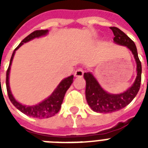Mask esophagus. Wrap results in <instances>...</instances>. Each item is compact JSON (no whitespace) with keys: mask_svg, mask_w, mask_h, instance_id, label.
<instances>
[{"mask_svg":"<svg viewBox=\"0 0 148 148\" xmlns=\"http://www.w3.org/2000/svg\"><path fill=\"white\" fill-rule=\"evenodd\" d=\"M83 74H84L83 69H81V68H78V69L76 71H75V73H74V76L80 77H81L83 76Z\"/></svg>","mask_w":148,"mask_h":148,"instance_id":"1","label":"esophagus"}]
</instances>
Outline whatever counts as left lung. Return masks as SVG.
Instances as JSON below:
<instances>
[{
  "label": "left lung",
  "mask_w": 148,
  "mask_h": 148,
  "mask_svg": "<svg viewBox=\"0 0 148 148\" xmlns=\"http://www.w3.org/2000/svg\"><path fill=\"white\" fill-rule=\"evenodd\" d=\"M114 38V42L118 45L124 46L133 53L137 64V76L134 84L124 92L121 94H110L103 90L97 79L91 72L84 74L86 81L85 95L88 105L97 113H112L119 110L128 105L139 91L141 82V63L138 58L135 44L119 28L110 27Z\"/></svg>",
  "instance_id": "1"
}]
</instances>
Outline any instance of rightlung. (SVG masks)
Listing matches in <instances>:
<instances>
[{
	"instance_id": "1",
	"label": "right lung",
	"mask_w": 148,
	"mask_h": 148,
	"mask_svg": "<svg viewBox=\"0 0 148 148\" xmlns=\"http://www.w3.org/2000/svg\"><path fill=\"white\" fill-rule=\"evenodd\" d=\"M47 34H48V30H38V31L32 32L27 37L24 38L13 52L11 58H10V64H9V67H8V71H7V74H6L7 91H8V97H9L10 101H11V103L14 104L15 108L18 109L20 111H21L22 113H24V114L27 115L29 117H36V118H40V119L48 118V117H52L53 115H55L57 113H58V111L60 109L61 104H62L65 94L67 92V90H68V88L71 87V84L73 83L74 75H71L66 78L63 79L49 97L45 99L44 101H42L40 103H38V104L31 106L24 105V104L19 103L13 96L11 90H10V83H9V75H10V66L12 64L13 58H14L16 51L21 46L24 45V43L28 42L34 38L47 35Z\"/></svg>"
}]
</instances>
